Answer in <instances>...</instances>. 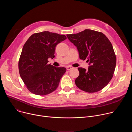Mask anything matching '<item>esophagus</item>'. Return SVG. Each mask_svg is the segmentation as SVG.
<instances>
[{"mask_svg":"<svg viewBox=\"0 0 132 132\" xmlns=\"http://www.w3.org/2000/svg\"><path fill=\"white\" fill-rule=\"evenodd\" d=\"M73 68V67H72V66H67V67H66V69H67V70H70V69H72Z\"/></svg>","mask_w":132,"mask_h":132,"instance_id":"obj_1","label":"esophagus"}]
</instances>
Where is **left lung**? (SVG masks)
<instances>
[{
  "instance_id": "8db88e82",
  "label": "left lung",
  "mask_w": 132,
  "mask_h": 132,
  "mask_svg": "<svg viewBox=\"0 0 132 132\" xmlns=\"http://www.w3.org/2000/svg\"><path fill=\"white\" fill-rule=\"evenodd\" d=\"M67 36L77 47L80 59L89 62L87 70L78 68L77 87L89 93L102 90L112 79L116 66V55L111 42L103 33L89 29Z\"/></svg>"
}]
</instances>
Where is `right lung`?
<instances>
[{
  "label": "right lung",
  "mask_w": 132,
  "mask_h": 132,
  "mask_svg": "<svg viewBox=\"0 0 132 132\" xmlns=\"http://www.w3.org/2000/svg\"><path fill=\"white\" fill-rule=\"evenodd\" d=\"M67 39L65 35L44 31L33 34L24 44L18 63L19 71L27 89L36 95L55 91L65 73V67L48 64L55 47Z\"/></svg>",
  "instance_id": "right-lung-1"
}]
</instances>
